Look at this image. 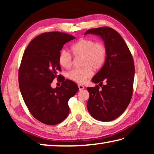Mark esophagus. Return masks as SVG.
Listing matches in <instances>:
<instances>
[{"instance_id": "esophagus-1", "label": "esophagus", "mask_w": 154, "mask_h": 154, "mask_svg": "<svg viewBox=\"0 0 154 154\" xmlns=\"http://www.w3.org/2000/svg\"><path fill=\"white\" fill-rule=\"evenodd\" d=\"M78 87H79V90H83V89H84V86H83V85H82V84L78 85Z\"/></svg>"}]
</instances>
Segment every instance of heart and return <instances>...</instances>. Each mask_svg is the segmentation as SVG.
<instances>
[{
  "label": "heart",
  "mask_w": 154,
  "mask_h": 154,
  "mask_svg": "<svg viewBox=\"0 0 154 154\" xmlns=\"http://www.w3.org/2000/svg\"><path fill=\"white\" fill-rule=\"evenodd\" d=\"M71 49L75 56H82V69H73L67 73V77L74 82L84 83L93 75L92 68L99 69L105 63L107 50L100 41L88 38H81L72 45ZM59 64L64 69H69L72 64V56L69 51L62 50L58 56Z\"/></svg>",
  "instance_id": "b5f03b06"
}]
</instances>
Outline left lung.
<instances>
[{
	"label": "left lung",
	"instance_id": "obj_1",
	"mask_svg": "<svg viewBox=\"0 0 154 154\" xmlns=\"http://www.w3.org/2000/svg\"><path fill=\"white\" fill-rule=\"evenodd\" d=\"M89 33L103 38L107 55L105 64L92 78V82L99 83V85L87 88L90 94L88 110L97 120L109 122L120 116L131 100L134 77L133 58L124 40L113 28H92L85 35Z\"/></svg>",
	"mask_w": 154,
	"mask_h": 154
}]
</instances>
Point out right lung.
I'll list each match as a JSON object with an SVG mask.
<instances>
[{"mask_svg": "<svg viewBox=\"0 0 154 154\" xmlns=\"http://www.w3.org/2000/svg\"><path fill=\"white\" fill-rule=\"evenodd\" d=\"M74 38L64 32H44L31 41L23 54L18 72L20 90L30 113L41 123L55 125L64 121L69 113V100L79 90L69 79L62 80L60 87H51L53 80L62 76L58 75L60 52Z\"/></svg>", "mask_w": 154, "mask_h": 154, "instance_id": "obj_1", "label": "right lung"}]
</instances>
